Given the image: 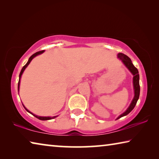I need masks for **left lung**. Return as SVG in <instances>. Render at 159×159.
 <instances>
[{
  "label": "left lung",
  "mask_w": 159,
  "mask_h": 159,
  "mask_svg": "<svg viewBox=\"0 0 159 159\" xmlns=\"http://www.w3.org/2000/svg\"><path fill=\"white\" fill-rule=\"evenodd\" d=\"M117 57L122 61L123 64L125 66L129 71L131 72V74L133 75V89H134V98L132 100L130 106L128 107V108L126 109L125 112H123L122 114H120L118 116L116 120L118 118H121L123 116L128 115L132 110L134 109V107H135L137 102H138L139 97V93H140V88H139V72L138 69L133 65V64L132 63V61L130 58H129L127 55H124L123 53H118L117 55Z\"/></svg>",
  "instance_id": "obj_1"
}]
</instances>
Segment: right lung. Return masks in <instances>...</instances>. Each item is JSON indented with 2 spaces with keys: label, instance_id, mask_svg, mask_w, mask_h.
I'll use <instances>...</instances> for the list:
<instances>
[{
  "label": "right lung",
  "instance_id": "obj_1",
  "mask_svg": "<svg viewBox=\"0 0 159 159\" xmlns=\"http://www.w3.org/2000/svg\"><path fill=\"white\" fill-rule=\"evenodd\" d=\"M45 52V50H41V51H39V52H36V53H34V55H32L30 57H29V60H28V61H27V63H26L25 66H23V68L21 69V71H20V76H19V82H18V92H19V90H20V79H21V75H22V74H23V72L25 71V70L26 69V67L28 66V65L29 64H30V62L31 61V60H33V59L35 57H36V56H38V55H41V54H42V53H43ZM22 105H23V104H22ZM24 106V107H25V109L26 110V111H27L29 113H30L31 114H32L33 116H34L35 117H36L37 118H39V120H50V119H53V118H56V117H57L58 116H37V115H35L34 114H33V113L32 112H31L30 111H29V110L26 108V107H25V105H23Z\"/></svg>",
  "mask_w": 159,
  "mask_h": 159
}]
</instances>
